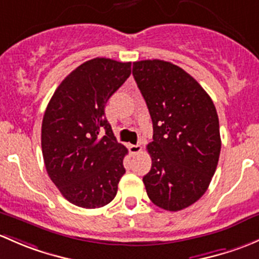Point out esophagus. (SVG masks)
I'll use <instances>...</instances> for the list:
<instances>
[{
    "label": "esophagus",
    "instance_id": "34e87169",
    "mask_svg": "<svg viewBox=\"0 0 259 259\" xmlns=\"http://www.w3.org/2000/svg\"><path fill=\"white\" fill-rule=\"evenodd\" d=\"M128 149H130L131 154H137L142 151V147H141L140 145H130Z\"/></svg>",
    "mask_w": 259,
    "mask_h": 259
}]
</instances>
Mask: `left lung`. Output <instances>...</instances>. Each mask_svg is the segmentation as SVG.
<instances>
[{
  "label": "left lung",
  "mask_w": 259,
  "mask_h": 259,
  "mask_svg": "<svg viewBox=\"0 0 259 259\" xmlns=\"http://www.w3.org/2000/svg\"><path fill=\"white\" fill-rule=\"evenodd\" d=\"M132 74L147 105L153 141L151 170L143 177L152 202L181 210L208 188L221 152L220 121L213 101L185 70L161 60L133 62Z\"/></svg>",
  "instance_id": "8db88e82"
}]
</instances>
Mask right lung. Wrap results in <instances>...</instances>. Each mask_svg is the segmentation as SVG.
Masks as SVG:
<instances>
[{
	"instance_id": "obj_1",
	"label": "right lung",
	"mask_w": 259,
	"mask_h": 259,
	"mask_svg": "<svg viewBox=\"0 0 259 259\" xmlns=\"http://www.w3.org/2000/svg\"><path fill=\"white\" fill-rule=\"evenodd\" d=\"M130 74L131 62L93 58L72 71L50 100L41 133L45 166L74 206L100 208L116 197L128 151L117 142L105 107Z\"/></svg>"
}]
</instances>
